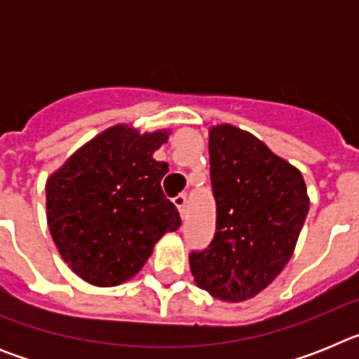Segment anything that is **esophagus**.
<instances>
[{
    "mask_svg": "<svg viewBox=\"0 0 359 359\" xmlns=\"http://www.w3.org/2000/svg\"><path fill=\"white\" fill-rule=\"evenodd\" d=\"M174 205H176L177 212H180V215H182V219H185V214H187V196L185 194H180L176 196V198L172 199Z\"/></svg>",
    "mask_w": 359,
    "mask_h": 359,
    "instance_id": "obj_1",
    "label": "esophagus"
}]
</instances>
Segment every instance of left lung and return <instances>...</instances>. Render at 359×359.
<instances>
[{
	"label": "left lung",
	"mask_w": 359,
	"mask_h": 359,
	"mask_svg": "<svg viewBox=\"0 0 359 359\" xmlns=\"http://www.w3.org/2000/svg\"><path fill=\"white\" fill-rule=\"evenodd\" d=\"M217 203L208 250L190 253L196 286L223 302H244L286 268L309 210L302 172L252 133L231 123L208 131Z\"/></svg>",
	"instance_id": "left-lung-1"
}]
</instances>
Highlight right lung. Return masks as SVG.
<instances>
[{"mask_svg":"<svg viewBox=\"0 0 359 359\" xmlns=\"http://www.w3.org/2000/svg\"><path fill=\"white\" fill-rule=\"evenodd\" d=\"M170 129L116 123L73 152L46 180V221L62 261L98 287L135 277L182 219L161 190L169 163L152 154Z\"/></svg>","mask_w":359,"mask_h":359,"instance_id":"add662e5","label":"right lung"}]
</instances>
